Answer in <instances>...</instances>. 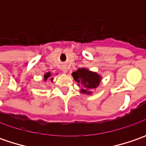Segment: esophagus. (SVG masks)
<instances>
[{
    "instance_id": "1",
    "label": "esophagus",
    "mask_w": 146,
    "mask_h": 146,
    "mask_svg": "<svg viewBox=\"0 0 146 146\" xmlns=\"http://www.w3.org/2000/svg\"><path fill=\"white\" fill-rule=\"evenodd\" d=\"M63 72H65V73H66V69H63Z\"/></svg>"
}]
</instances>
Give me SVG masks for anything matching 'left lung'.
<instances>
[{"label": "left lung", "instance_id": "8db88e82", "mask_svg": "<svg viewBox=\"0 0 146 146\" xmlns=\"http://www.w3.org/2000/svg\"><path fill=\"white\" fill-rule=\"evenodd\" d=\"M74 80L78 84H82L83 87L86 88L88 90L91 88H96L99 85L101 81V76L97 73L90 71L86 68H80L72 73ZM79 84V85H80ZM81 93L91 94V91H86V89H81Z\"/></svg>", "mask_w": 146, "mask_h": 146}]
</instances>
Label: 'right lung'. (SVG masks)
I'll return each mask as SVG.
<instances>
[{"instance_id":"right-lung-1","label":"right lung","mask_w":146,"mask_h":146,"mask_svg":"<svg viewBox=\"0 0 146 146\" xmlns=\"http://www.w3.org/2000/svg\"><path fill=\"white\" fill-rule=\"evenodd\" d=\"M50 76H51L50 72H48V73H46V74H45V75L44 76V81H46L48 77H50ZM51 80H53V78L51 79Z\"/></svg>"}]
</instances>
